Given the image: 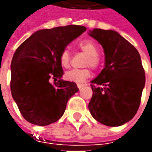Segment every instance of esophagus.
<instances>
[{
  "instance_id": "34e87169",
  "label": "esophagus",
  "mask_w": 152,
  "mask_h": 152,
  "mask_svg": "<svg viewBox=\"0 0 152 152\" xmlns=\"http://www.w3.org/2000/svg\"><path fill=\"white\" fill-rule=\"evenodd\" d=\"M85 85H84V84H78L77 86H78V88H79V89H81V88H82V87H84Z\"/></svg>"
}]
</instances>
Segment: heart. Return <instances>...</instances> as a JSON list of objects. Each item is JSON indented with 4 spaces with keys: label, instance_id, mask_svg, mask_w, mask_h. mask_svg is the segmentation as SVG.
I'll use <instances>...</instances> for the list:
<instances>
[{
    "label": "heart",
    "instance_id": "b5f03b06",
    "mask_svg": "<svg viewBox=\"0 0 152 152\" xmlns=\"http://www.w3.org/2000/svg\"><path fill=\"white\" fill-rule=\"evenodd\" d=\"M79 47L83 52L87 55L85 59V66H90L92 68H98L101 64V60L99 57V49L96 44L91 40H84L79 44ZM60 63L63 67H68L71 62V55L67 49H64L60 54ZM91 70L89 68H82V69H71L65 73V79L74 82V83H83L91 76Z\"/></svg>",
    "mask_w": 152,
    "mask_h": 152
}]
</instances>
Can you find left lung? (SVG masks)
I'll list each match as a JSON object with an SVG mask.
<instances>
[{"instance_id": "1", "label": "left lung", "mask_w": 152, "mask_h": 152, "mask_svg": "<svg viewBox=\"0 0 152 152\" xmlns=\"http://www.w3.org/2000/svg\"><path fill=\"white\" fill-rule=\"evenodd\" d=\"M89 35L102 45L105 53V67L91 81L89 110L104 125H123L134 117L140 104L145 84L140 56L114 30L95 28Z\"/></svg>"}]
</instances>
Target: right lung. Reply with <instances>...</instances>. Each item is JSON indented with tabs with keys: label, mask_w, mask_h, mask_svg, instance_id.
I'll use <instances>...</instances> for the list:
<instances>
[{
	"label": "right lung",
	"mask_w": 152,
	"mask_h": 152,
	"mask_svg": "<svg viewBox=\"0 0 152 152\" xmlns=\"http://www.w3.org/2000/svg\"><path fill=\"white\" fill-rule=\"evenodd\" d=\"M85 30L79 25L38 30L16 50L11 63V92L28 123L45 126L56 122L69 98L79 91L74 82L61 79L59 57L67 45ZM50 77L58 81L51 85Z\"/></svg>",
	"instance_id": "right-lung-1"
}]
</instances>
